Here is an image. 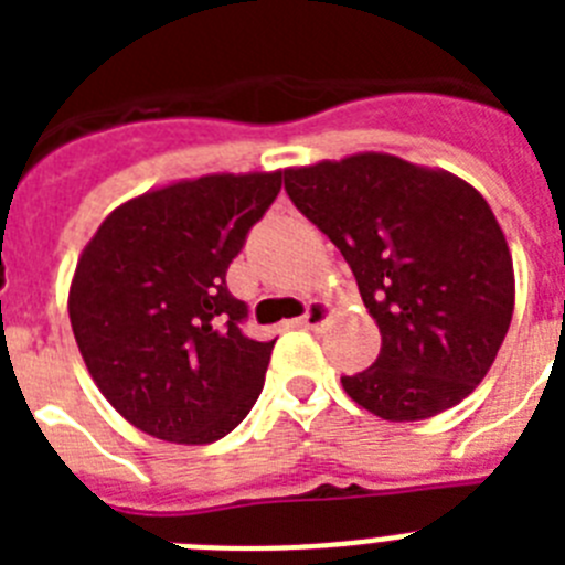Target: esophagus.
I'll use <instances>...</instances> for the list:
<instances>
[{
	"instance_id": "obj_1",
	"label": "esophagus",
	"mask_w": 565,
	"mask_h": 565,
	"mask_svg": "<svg viewBox=\"0 0 565 565\" xmlns=\"http://www.w3.org/2000/svg\"><path fill=\"white\" fill-rule=\"evenodd\" d=\"M328 317H331V306L328 302H311L308 306V311L302 313V319H299V326L311 328V331H317V328H322L328 322Z\"/></svg>"
}]
</instances>
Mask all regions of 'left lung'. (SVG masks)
I'll list each match as a JSON object with an SVG mask.
<instances>
[{
    "label": "left lung",
    "mask_w": 565,
    "mask_h": 565,
    "mask_svg": "<svg viewBox=\"0 0 565 565\" xmlns=\"http://www.w3.org/2000/svg\"><path fill=\"white\" fill-rule=\"evenodd\" d=\"M286 192L342 252L382 333L344 393L387 422H422L476 391L515 308L507 237L481 194L382 152L286 169Z\"/></svg>",
    "instance_id": "obj_1"
}]
</instances>
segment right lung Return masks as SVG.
<instances>
[{
    "label": "right lung",
    "mask_w": 565,
    "mask_h": 565,
    "mask_svg": "<svg viewBox=\"0 0 565 565\" xmlns=\"http://www.w3.org/2000/svg\"><path fill=\"white\" fill-rule=\"evenodd\" d=\"M282 172L206 174L115 209L70 286V326L98 391L138 430L174 444L232 433L266 384L274 342L243 333L232 259Z\"/></svg>",
    "instance_id": "obj_1"
}]
</instances>
